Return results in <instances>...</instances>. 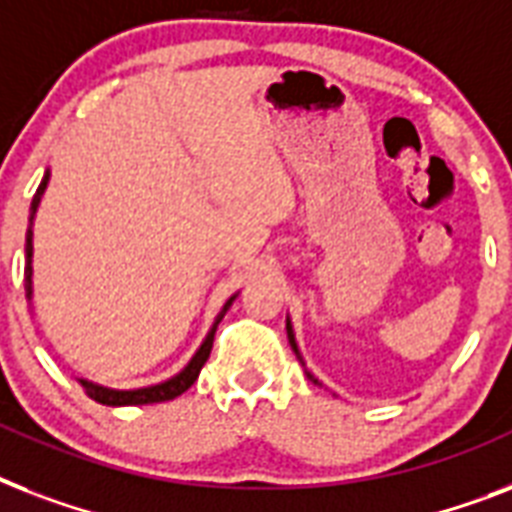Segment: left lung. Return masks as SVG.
<instances>
[{"label":"left lung","instance_id":"8db88e82","mask_svg":"<svg viewBox=\"0 0 512 512\" xmlns=\"http://www.w3.org/2000/svg\"><path fill=\"white\" fill-rule=\"evenodd\" d=\"M287 335H289V345H292V350L297 353V345H295V335H292V327H289V321H287ZM297 358H300V353H297ZM316 382V380H313Z\"/></svg>","mask_w":512,"mask_h":512}]
</instances>
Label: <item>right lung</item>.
Segmentation results:
<instances>
[{
    "label": "right lung",
    "instance_id": "add662e5",
    "mask_svg": "<svg viewBox=\"0 0 512 512\" xmlns=\"http://www.w3.org/2000/svg\"><path fill=\"white\" fill-rule=\"evenodd\" d=\"M44 188H47V175H44L42 185L36 188L34 201H31V212H36V207H39V199H42ZM26 295L31 297V231L26 233ZM231 303H233V297L225 303V308L220 311V316H217L215 327H212V332L207 335V340H204V345L199 348V353L191 358V364L185 366L180 374H175L172 380L162 382V385H151V388H140V390H111V388H100V385H92V382L82 380V388L87 390V396L95 398L98 404H106V406H140V404H159V401H172V398H177L180 393H185V390L191 388L193 382H196V377H199L201 366L207 364L209 353H212V342H215V329L217 324H220V319L225 316V311L231 308Z\"/></svg>",
    "mask_w": 512,
    "mask_h": 512
}]
</instances>
